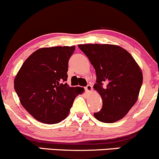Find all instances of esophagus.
<instances>
[{
    "instance_id": "esophagus-1",
    "label": "esophagus",
    "mask_w": 159,
    "mask_h": 159,
    "mask_svg": "<svg viewBox=\"0 0 159 159\" xmlns=\"http://www.w3.org/2000/svg\"><path fill=\"white\" fill-rule=\"evenodd\" d=\"M85 90L87 91V92H88V93H90V92H91V91L93 90V87L91 85H90V84H88L87 86V87H85Z\"/></svg>"
}]
</instances>
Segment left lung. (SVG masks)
Segmentation results:
<instances>
[{
  "label": "left lung",
  "instance_id": "1",
  "mask_svg": "<svg viewBox=\"0 0 159 159\" xmlns=\"http://www.w3.org/2000/svg\"><path fill=\"white\" fill-rule=\"evenodd\" d=\"M78 48L93 66L96 73L93 88L102 98V107L94 113L95 118L106 123L123 119L139 96L143 83L140 66L133 57L119 45L84 44L78 45Z\"/></svg>",
  "mask_w": 159,
  "mask_h": 159
}]
</instances>
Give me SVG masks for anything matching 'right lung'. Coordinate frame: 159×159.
Returning <instances> with one entry per match:
<instances>
[{
    "instance_id": "add662e5",
    "label": "right lung",
    "mask_w": 159,
    "mask_h": 159,
    "mask_svg": "<svg viewBox=\"0 0 159 159\" xmlns=\"http://www.w3.org/2000/svg\"><path fill=\"white\" fill-rule=\"evenodd\" d=\"M75 46L42 48L27 58L14 79L20 102L36 120L45 124L61 122L73 102L83 93L67 80L68 62Z\"/></svg>"
}]
</instances>
